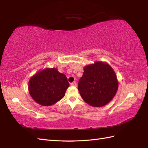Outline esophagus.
<instances>
[{
    "label": "esophagus",
    "instance_id": "obj_1",
    "mask_svg": "<svg viewBox=\"0 0 148 148\" xmlns=\"http://www.w3.org/2000/svg\"><path fill=\"white\" fill-rule=\"evenodd\" d=\"M71 85L72 86H77V83L76 81H74V82H72L71 83Z\"/></svg>",
    "mask_w": 148,
    "mask_h": 148
}]
</instances>
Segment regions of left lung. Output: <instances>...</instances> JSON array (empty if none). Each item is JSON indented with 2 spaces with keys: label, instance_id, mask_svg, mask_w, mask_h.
I'll use <instances>...</instances> for the list:
<instances>
[{
  "label": "left lung",
  "instance_id": "obj_1",
  "mask_svg": "<svg viewBox=\"0 0 148 148\" xmlns=\"http://www.w3.org/2000/svg\"><path fill=\"white\" fill-rule=\"evenodd\" d=\"M83 69L78 90L84 101L97 108L108 104L118 88V81L113 69L108 63L100 61L88 65Z\"/></svg>",
  "mask_w": 148,
  "mask_h": 148
}]
</instances>
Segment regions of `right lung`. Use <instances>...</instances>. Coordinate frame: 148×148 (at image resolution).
Masks as SVG:
<instances>
[{
	"instance_id": "1",
	"label": "right lung",
	"mask_w": 148,
	"mask_h": 148,
	"mask_svg": "<svg viewBox=\"0 0 148 148\" xmlns=\"http://www.w3.org/2000/svg\"><path fill=\"white\" fill-rule=\"evenodd\" d=\"M69 83L65 74L56 68H46L30 77L29 92L39 104L50 106L65 96Z\"/></svg>"
}]
</instances>
